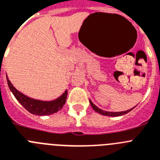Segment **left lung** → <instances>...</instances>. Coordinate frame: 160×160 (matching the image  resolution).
I'll list each match as a JSON object with an SVG mask.
<instances>
[{"instance_id":"left-lung-1","label":"left lung","mask_w":160,"mask_h":160,"mask_svg":"<svg viewBox=\"0 0 160 160\" xmlns=\"http://www.w3.org/2000/svg\"><path fill=\"white\" fill-rule=\"evenodd\" d=\"M89 102H90V105L92 107V109L97 112V113H100V114H102L104 116H109V117H118V116H122V115H124L126 113H129L130 111H131L132 109H134V108H132V109H128V110H126V111H122V112H108V111H105V110H102V109H99L98 107L96 106L91 101V100H89Z\"/></svg>"}]
</instances>
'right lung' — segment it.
Returning <instances> with one entry per match:
<instances>
[{"instance_id": "obj_1", "label": "right lung", "mask_w": 160, "mask_h": 160, "mask_svg": "<svg viewBox=\"0 0 160 160\" xmlns=\"http://www.w3.org/2000/svg\"><path fill=\"white\" fill-rule=\"evenodd\" d=\"M6 79L9 89L13 92L14 97H16V99L20 102L21 105L24 107L26 110L29 111L32 114L39 115V116H47V115L53 114V113H57L58 111L60 110L66 102L67 96H68L67 90H65L64 92L60 97H58L57 99L53 100V101H40V100L30 98V97L22 93L21 92L17 90L13 87V85L11 84L10 80H9L7 76Z\"/></svg>"}]
</instances>
